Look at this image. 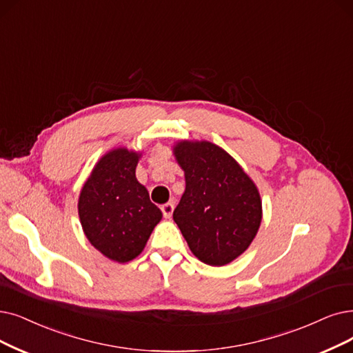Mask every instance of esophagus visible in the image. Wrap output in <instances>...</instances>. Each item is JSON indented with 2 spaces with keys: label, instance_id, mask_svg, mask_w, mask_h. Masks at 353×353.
I'll return each mask as SVG.
<instances>
[{
  "label": "esophagus",
  "instance_id": "esophagus-1",
  "mask_svg": "<svg viewBox=\"0 0 353 353\" xmlns=\"http://www.w3.org/2000/svg\"><path fill=\"white\" fill-rule=\"evenodd\" d=\"M161 210H162V213H163V217H165V219H171V217H172V213H174V204L166 203V204H163V205L161 207Z\"/></svg>",
  "mask_w": 353,
  "mask_h": 353
}]
</instances>
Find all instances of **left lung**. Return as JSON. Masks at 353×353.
Here are the masks:
<instances>
[{"label":"left lung","instance_id":"8db88e82","mask_svg":"<svg viewBox=\"0 0 353 353\" xmlns=\"http://www.w3.org/2000/svg\"><path fill=\"white\" fill-rule=\"evenodd\" d=\"M174 154L185 175V191L174 210V221L201 262L230 263L259 230L258 187L233 157L207 140H179Z\"/></svg>","mask_w":353,"mask_h":353}]
</instances>
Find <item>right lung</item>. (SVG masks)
<instances>
[{
    "label": "right lung",
    "instance_id": "add662e5",
    "mask_svg": "<svg viewBox=\"0 0 353 353\" xmlns=\"http://www.w3.org/2000/svg\"><path fill=\"white\" fill-rule=\"evenodd\" d=\"M142 152L116 148L92 168L83 184L78 214L90 243L111 261L125 263L145 249L162 211L136 178Z\"/></svg>",
    "mask_w": 353,
    "mask_h": 353
}]
</instances>
